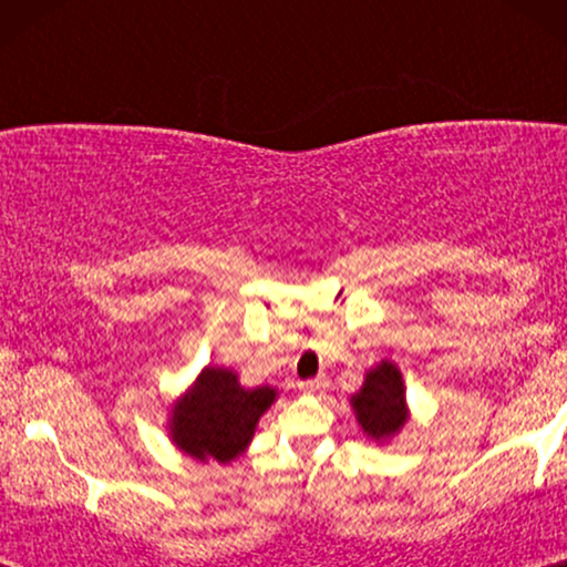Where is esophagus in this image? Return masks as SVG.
<instances>
[{
	"mask_svg": "<svg viewBox=\"0 0 567 567\" xmlns=\"http://www.w3.org/2000/svg\"><path fill=\"white\" fill-rule=\"evenodd\" d=\"M324 386H328V379L324 377H315V379H305V382H299V390L301 392H320V390H324Z\"/></svg>",
	"mask_w": 567,
	"mask_h": 567,
	"instance_id": "1",
	"label": "esophagus"
}]
</instances>
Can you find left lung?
I'll list each match as a JSON object with an SVG mask.
<instances>
[{"label": "left lung", "mask_w": 567, "mask_h": 567, "mask_svg": "<svg viewBox=\"0 0 567 567\" xmlns=\"http://www.w3.org/2000/svg\"><path fill=\"white\" fill-rule=\"evenodd\" d=\"M361 429L371 439H386L405 423V392L394 363L384 361L371 369L363 390L351 400Z\"/></svg>", "instance_id": "8db88e82"}]
</instances>
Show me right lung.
I'll return each instance as SVG.
<instances>
[{
  "mask_svg": "<svg viewBox=\"0 0 567 567\" xmlns=\"http://www.w3.org/2000/svg\"><path fill=\"white\" fill-rule=\"evenodd\" d=\"M276 400V390H243L227 369H206L193 392L175 408L173 439L190 456L229 462L250 444L258 417Z\"/></svg>",
  "mask_w": 567,
  "mask_h": 567,
  "instance_id": "1",
  "label": "right lung"
}]
</instances>
